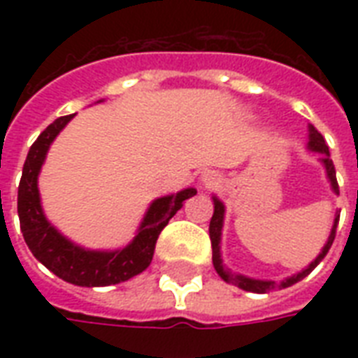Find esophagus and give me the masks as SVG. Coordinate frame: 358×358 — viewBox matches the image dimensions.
Here are the masks:
<instances>
[{
	"mask_svg": "<svg viewBox=\"0 0 358 358\" xmlns=\"http://www.w3.org/2000/svg\"><path fill=\"white\" fill-rule=\"evenodd\" d=\"M201 184L204 187H215V185L221 184V174L217 171H204L201 176Z\"/></svg>",
	"mask_w": 358,
	"mask_h": 358,
	"instance_id": "34e87169",
	"label": "esophagus"
}]
</instances>
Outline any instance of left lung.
<instances>
[{"mask_svg":"<svg viewBox=\"0 0 358 358\" xmlns=\"http://www.w3.org/2000/svg\"><path fill=\"white\" fill-rule=\"evenodd\" d=\"M306 148L310 152H317V154H322L320 156V162H322L323 169H325V174H327L329 184H331V189L338 195V182H336V171H334L333 159H331V154H329V146L323 139V135L317 131L312 124H308V143H306ZM213 201V215L212 221H210V239H212V262L213 267H215V271L221 278H223L224 282L234 284L238 288L245 289V292H252V294H266V292H271V289H282L288 288L292 284L299 282L301 278H305L308 273L314 269V267L320 264V262L325 258V255L331 249V245L334 241V236H336V227H338V219L340 213H334V223L333 229H331V234H329L327 241L323 245V249L320 250V255L314 258V260L305 267V269H301L299 273H295L292 277H286L280 282H275V280H264V278H252L247 277V275H241V273H232V269L223 264V258H221V236H223V224H224V204L219 201L217 196H212Z\"/></svg>","mask_w":358,"mask_h":358,"instance_id":"obj_1","label":"left lung"}]
</instances>
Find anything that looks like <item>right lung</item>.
I'll use <instances>...</instances> for the list:
<instances>
[{
	"label": "right lung",
	"mask_w": 358,
	"mask_h": 358,
	"mask_svg": "<svg viewBox=\"0 0 358 358\" xmlns=\"http://www.w3.org/2000/svg\"><path fill=\"white\" fill-rule=\"evenodd\" d=\"M72 119L74 115L53 120L29 148L18 185L20 229L36 260L66 282L87 288L124 282L150 266L159 232L182 208V202L196 195V189L187 187L152 201L134 239L120 249L94 250L70 241L44 215L38 193V174L52 143Z\"/></svg>",
	"instance_id": "add662e5"
}]
</instances>
